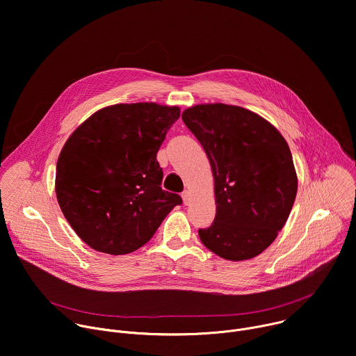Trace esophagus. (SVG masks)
<instances>
[{"label":"esophagus","mask_w":356,"mask_h":356,"mask_svg":"<svg viewBox=\"0 0 356 356\" xmlns=\"http://www.w3.org/2000/svg\"><path fill=\"white\" fill-rule=\"evenodd\" d=\"M181 198H183V202H184V204L187 206L188 202H190V198H191V193H190L188 190H184V191L181 193Z\"/></svg>","instance_id":"1"}]
</instances>
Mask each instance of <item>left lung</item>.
Wrapping results in <instances>:
<instances>
[{
  "label": "left lung",
  "instance_id": "left-lung-1",
  "mask_svg": "<svg viewBox=\"0 0 356 356\" xmlns=\"http://www.w3.org/2000/svg\"><path fill=\"white\" fill-rule=\"evenodd\" d=\"M211 165L216 218L201 242L227 261L258 257L286 224L297 194L290 147L265 118L228 104H198L181 114Z\"/></svg>",
  "mask_w": 356,
  "mask_h": 356
}]
</instances>
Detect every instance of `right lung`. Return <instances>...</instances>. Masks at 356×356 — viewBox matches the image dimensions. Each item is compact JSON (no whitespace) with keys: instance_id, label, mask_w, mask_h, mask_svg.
I'll list each match as a JSON object with an SVG mask.
<instances>
[{"instance_id":"obj_1","label":"right lung","mask_w":356,"mask_h":356,"mask_svg":"<svg viewBox=\"0 0 356 356\" xmlns=\"http://www.w3.org/2000/svg\"><path fill=\"white\" fill-rule=\"evenodd\" d=\"M179 107L115 104L87 118L56 165V197L74 232L92 249L125 255L143 246L181 197L162 190L156 161Z\"/></svg>"}]
</instances>
